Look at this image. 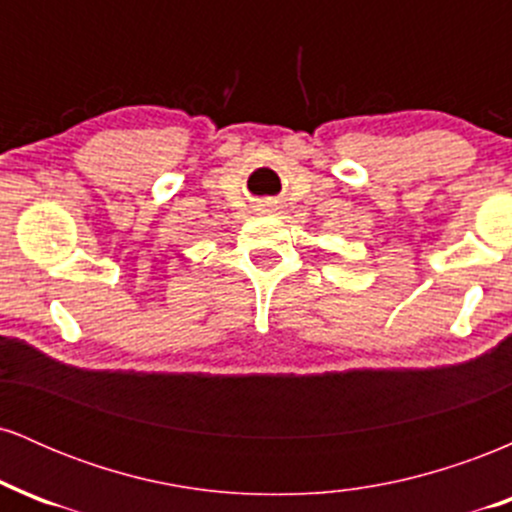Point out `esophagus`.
Wrapping results in <instances>:
<instances>
[{
  "label": "esophagus",
  "mask_w": 512,
  "mask_h": 512,
  "mask_svg": "<svg viewBox=\"0 0 512 512\" xmlns=\"http://www.w3.org/2000/svg\"><path fill=\"white\" fill-rule=\"evenodd\" d=\"M272 209V204H262V211H269Z\"/></svg>",
  "instance_id": "34e87169"
}]
</instances>
